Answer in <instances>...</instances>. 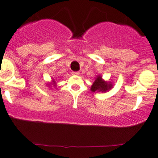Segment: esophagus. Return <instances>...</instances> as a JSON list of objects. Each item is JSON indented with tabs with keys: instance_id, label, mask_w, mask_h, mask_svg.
<instances>
[{
	"instance_id": "esophagus-1",
	"label": "esophagus",
	"mask_w": 158,
	"mask_h": 158,
	"mask_svg": "<svg viewBox=\"0 0 158 158\" xmlns=\"http://www.w3.org/2000/svg\"><path fill=\"white\" fill-rule=\"evenodd\" d=\"M72 73L73 75H76L77 76V75H79V72H73Z\"/></svg>"
}]
</instances>
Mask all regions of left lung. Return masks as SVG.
<instances>
[{
    "label": "left lung",
    "instance_id": "1",
    "mask_svg": "<svg viewBox=\"0 0 158 158\" xmlns=\"http://www.w3.org/2000/svg\"><path fill=\"white\" fill-rule=\"evenodd\" d=\"M113 87V85L111 82H108L102 79V77L101 76H98L96 78L95 81L91 87V91L93 92L98 91V92H106L107 91H109L111 88Z\"/></svg>",
    "mask_w": 158,
    "mask_h": 158
}]
</instances>
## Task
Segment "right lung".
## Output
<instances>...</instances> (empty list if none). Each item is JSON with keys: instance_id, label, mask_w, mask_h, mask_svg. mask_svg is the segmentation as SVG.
<instances>
[{"instance_id": "right-lung-1", "label": "right lung", "mask_w": 158, "mask_h": 158, "mask_svg": "<svg viewBox=\"0 0 158 158\" xmlns=\"http://www.w3.org/2000/svg\"><path fill=\"white\" fill-rule=\"evenodd\" d=\"M53 82H54V83H53V84H54V85H55V83H54V82H55V81L53 80Z\"/></svg>"}]
</instances>
